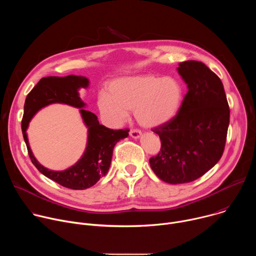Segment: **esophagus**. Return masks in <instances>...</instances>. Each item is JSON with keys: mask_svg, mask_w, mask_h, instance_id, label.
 <instances>
[{"mask_svg": "<svg viewBox=\"0 0 256 256\" xmlns=\"http://www.w3.org/2000/svg\"><path fill=\"white\" fill-rule=\"evenodd\" d=\"M130 136L132 138H138L142 136V132H140V130H130Z\"/></svg>", "mask_w": 256, "mask_h": 256, "instance_id": "obj_1", "label": "esophagus"}]
</instances>
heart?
<instances>
[{"instance_id":"heart-1","label":"heart","mask_w":256,"mask_h":256,"mask_svg":"<svg viewBox=\"0 0 256 256\" xmlns=\"http://www.w3.org/2000/svg\"><path fill=\"white\" fill-rule=\"evenodd\" d=\"M108 92L98 97L101 114L112 126H120L134 112L138 122L144 128H158L178 112L182 100L179 82L170 77L138 75L112 83Z\"/></svg>"}]
</instances>
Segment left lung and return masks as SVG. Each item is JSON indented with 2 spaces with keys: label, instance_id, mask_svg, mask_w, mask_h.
<instances>
[{
  "label": "left lung",
  "instance_id": "1",
  "mask_svg": "<svg viewBox=\"0 0 256 256\" xmlns=\"http://www.w3.org/2000/svg\"><path fill=\"white\" fill-rule=\"evenodd\" d=\"M179 75L188 93L177 114L167 124L154 128L161 150L150 158L154 173L164 182H192L221 159L227 138L230 109L224 86L204 62H179Z\"/></svg>",
  "mask_w": 256,
  "mask_h": 256
}]
</instances>
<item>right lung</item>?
<instances>
[{"label": "right lung", "instance_id": "add662e5", "mask_svg": "<svg viewBox=\"0 0 256 256\" xmlns=\"http://www.w3.org/2000/svg\"><path fill=\"white\" fill-rule=\"evenodd\" d=\"M89 80L85 77L68 75L66 77L42 78L29 92L24 104L22 132L29 157L33 165L48 178L70 190H86L105 176L110 167L116 144L128 136L130 130H112L99 124L97 116L86 110L78 90L87 88ZM52 102H62L81 108L80 113L88 128L86 150L82 159L72 168L54 172L44 168L34 159L30 149L26 130L30 118L42 108Z\"/></svg>", "mask_w": 256, "mask_h": 256}]
</instances>
